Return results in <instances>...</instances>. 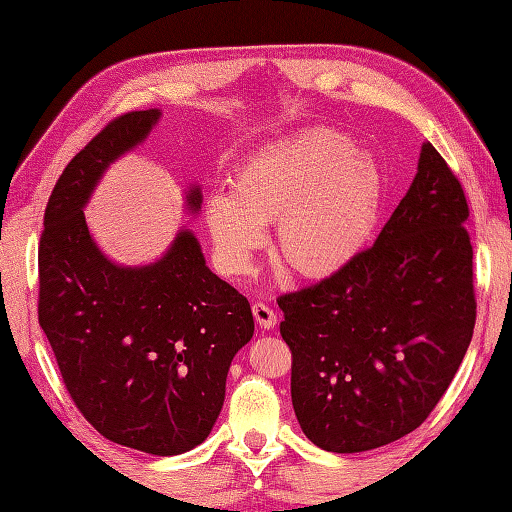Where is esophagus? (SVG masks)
<instances>
[{
	"label": "esophagus",
	"instance_id": "obj_1",
	"mask_svg": "<svg viewBox=\"0 0 512 512\" xmlns=\"http://www.w3.org/2000/svg\"><path fill=\"white\" fill-rule=\"evenodd\" d=\"M253 317L259 323V328L264 330H273L277 325V312L273 308H268L262 301H257L253 306Z\"/></svg>",
	"mask_w": 512,
	"mask_h": 512
}]
</instances>
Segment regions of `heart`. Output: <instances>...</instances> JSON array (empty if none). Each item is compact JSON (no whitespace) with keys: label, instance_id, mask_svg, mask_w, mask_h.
Returning a JSON list of instances; mask_svg holds the SVG:
<instances>
[{"label":"heart","instance_id":"heart-1","mask_svg":"<svg viewBox=\"0 0 512 512\" xmlns=\"http://www.w3.org/2000/svg\"><path fill=\"white\" fill-rule=\"evenodd\" d=\"M376 167L332 129H306L259 149L237 169L233 193L215 191L206 224L231 275L253 270L277 222V257L303 279H325L352 262L376 224Z\"/></svg>","mask_w":512,"mask_h":512}]
</instances>
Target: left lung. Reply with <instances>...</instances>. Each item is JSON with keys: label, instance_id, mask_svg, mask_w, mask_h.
I'll use <instances>...</instances> for the list:
<instances>
[{"label": "left lung", "instance_id": "8db88e82", "mask_svg": "<svg viewBox=\"0 0 512 512\" xmlns=\"http://www.w3.org/2000/svg\"><path fill=\"white\" fill-rule=\"evenodd\" d=\"M469 204L431 143L372 248L277 299L292 352L290 394L308 440L361 453L427 420L475 328Z\"/></svg>", "mask_w": 512, "mask_h": 512}]
</instances>
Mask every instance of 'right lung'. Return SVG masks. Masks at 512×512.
<instances>
[{"instance_id": "right-lung-1", "label": "right lung", "mask_w": 512, "mask_h": 512, "mask_svg": "<svg viewBox=\"0 0 512 512\" xmlns=\"http://www.w3.org/2000/svg\"><path fill=\"white\" fill-rule=\"evenodd\" d=\"M160 110L107 123L52 189L39 244V325L65 389L92 427L151 455L198 447L220 416L233 356L253 339L244 295L213 275L184 228L147 266H118L83 209L105 169L143 143ZM202 193L187 206L198 213Z\"/></svg>"}]
</instances>
